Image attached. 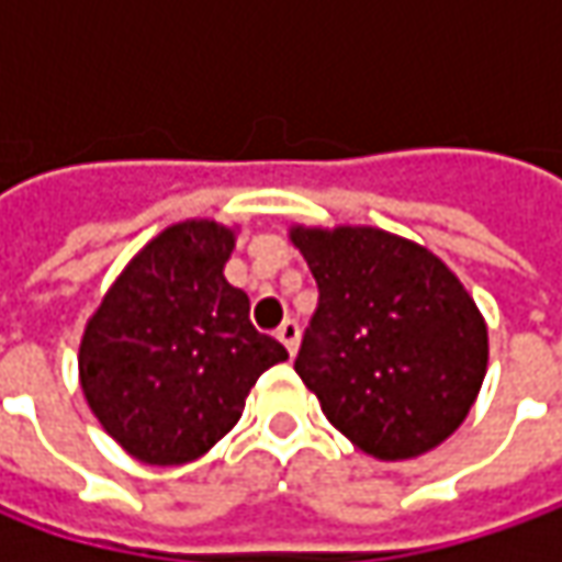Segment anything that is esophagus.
Returning <instances> with one entry per match:
<instances>
[{
    "instance_id": "1",
    "label": "esophagus",
    "mask_w": 562,
    "mask_h": 562,
    "mask_svg": "<svg viewBox=\"0 0 562 562\" xmlns=\"http://www.w3.org/2000/svg\"><path fill=\"white\" fill-rule=\"evenodd\" d=\"M278 340H281V344L288 347V353L293 357V353H296V344H300V325H296L293 318H288V322H284L281 328H278Z\"/></svg>"
}]
</instances>
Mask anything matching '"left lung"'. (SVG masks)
I'll return each mask as SVG.
<instances>
[{
  "instance_id": "left-lung-1",
  "label": "left lung",
  "mask_w": 562,
  "mask_h": 562,
  "mask_svg": "<svg viewBox=\"0 0 562 562\" xmlns=\"http://www.w3.org/2000/svg\"><path fill=\"white\" fill-rule=\"evenodd\" d=\"M318 310L296 353L340 435L409 460L453 435L482 387L487 328L438 256L375 227H296Z\"/></svg>"
}]
</instances>
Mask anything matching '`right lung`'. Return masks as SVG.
Returning a JSON list of instances; mask_svg holds the SVG:
<instances>
[{"instance_id":"1","label":"right lung","mask_w":562,"mask_h":562,"mask_svg":"<svg viewBox=\"0 0 562 562\" xmlns=\"http://www.w3.org/2000/svg\"><path fill=\"white\" fill-rule=\"evenodd\" d=\"M234 234L215 222L162 231L121 271L80 344V387L102 428L149 465L203 457L237 425L249 387L288 350L249 322L225 281Z\"/></svg>"}]
</instances>
